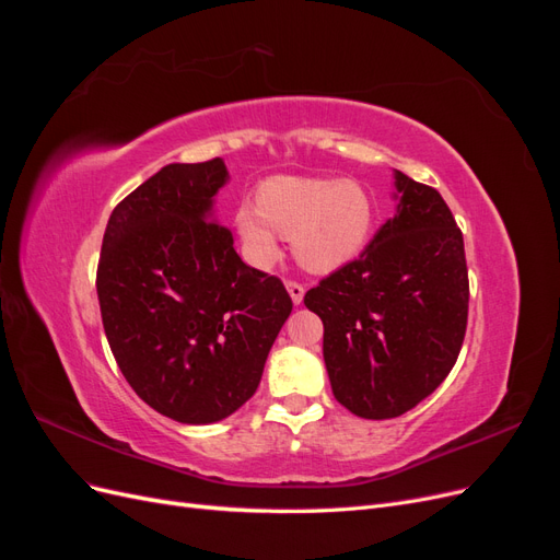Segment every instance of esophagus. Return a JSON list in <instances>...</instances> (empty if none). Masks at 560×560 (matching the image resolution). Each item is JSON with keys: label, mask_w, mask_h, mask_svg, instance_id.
<instances>
[{"label": "esophagus", "mask_w": 560, "mask_h": 560, "mask_svg": "<svg viewBox=\"0 0 560 560\" xmlns=\"http://www.w3.org/2000/svg\"><path fill=\"white\" fill-rule=\"evenodd\" d=\"M287 292H290L292 301L299 306V303L303 301V294H306V287H303V284L296 282V280H287Z\"/></svg>", "instance_id": "34e87169"}]
</instances>
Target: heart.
Listing matches in <instances>:
<instances>
[{"label": "heart", "mask_w": 560, "mask_h": 560, "mask_svg": "<svg viewBox=\"0 0 560 560\" xmlns=\"http://www.w3.org/2000/svg\"><path fill=\"white\" fill-rule=\"evenodd\" d=\"M259 206L235 214L241 238L257 264L278 254V233L294 235L296 259L327 273L358 257L374 229V200L358 182L317 177H270L259 186Z\"/></svg>", "instance_id": "obj_1"}]
</instances>
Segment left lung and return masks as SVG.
<instances>
[{
  "instance_id": "obj_1",
  "label": "left lung",
  "mask_w": 560,
  "mask_h": 560,
  "mask_svg": "<svg viewBox=\"0 0 560 560\" xmlns=\"http://www.w3.org/2000/svg\"><path fill=\"white\" fill-rule=\"evenodd\" d=\"M397 214L364 252L303 303L325 325L327 374L338 404L360 418L411 411L460 354L469 280L463 231L442 194L395 171Z\"/></svg>"
}]
</instances>
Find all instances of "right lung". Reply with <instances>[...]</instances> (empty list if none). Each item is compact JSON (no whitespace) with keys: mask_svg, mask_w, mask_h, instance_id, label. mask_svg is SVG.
<instances>
[{"mask_svg":"<svg viewBox=\"0 0 560 560\" xmlns=\"http://www.w3.org/2000/svg\"><path fill=\"white\" fill-rule=\"evenodd\" d=\"M229 179L222 159L171 163L114 208L97 264L114 360L151 409L186 425L217 422L257 393L292 299L247 266L212 222Z\"/></svg>","mask_w":560,"mask_h":560,"instance_id":"obj_1","label":"right lung"}]
</instances>
